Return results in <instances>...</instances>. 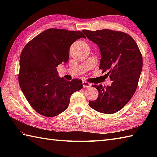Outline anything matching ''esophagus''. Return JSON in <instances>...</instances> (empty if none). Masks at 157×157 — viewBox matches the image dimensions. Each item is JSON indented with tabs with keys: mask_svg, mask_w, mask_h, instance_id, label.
<instances>
[{
	"mask_svg": "<svg viewBox=\"0 0 157 157\" xmlns=\"http://www.w3.org/2000/svg\"><path fill=\"white\" fill-rule=\"evenodd\" d=\"M83 86H84V88H90L91 86V84H90V83L87 82H83Z\"/></svg>",
	"mask_w": 157,
	"mask_h": 157,
	"instance_id": "34e87169",
	"label": "esophagus"
}]
</instances>
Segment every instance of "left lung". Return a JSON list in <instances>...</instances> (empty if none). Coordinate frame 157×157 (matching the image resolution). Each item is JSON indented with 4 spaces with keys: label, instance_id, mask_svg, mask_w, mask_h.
I'll use <instances>...</instances> for the list:
<instances>
[{
    "label": "left lung",
    "instance_id": "obj_1",
    "mask_svg": "<svg viewBox=\"0 0 157 157\" xmlns=\"http://www.w3.org/2000/svg\"><path fill=\"white\" fill-rule=\"evenodd\" d=\"M90 40L98 46L101 59L99 68L112 81L110 86L93 85L98 98L90 101L96 111L112 114L121 110L134 94L142 69V56L138 46L129 35L111 29H83Z\"/></svg>",
    "mask_w": 157,
    "mask_h": 157
}]
</instances>
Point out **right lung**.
<instances>
[{
	"label": "right lung",
	"instance_id": "add662e5",
	"mask_svg": "<svg viewBox=\"0 0 157 157\" xmlns=\"http://www.w3.org/2000/svg\"><path fill=\"white\" fill-rule=\"evenodd\" d=\"M85 36L79 31L48 29L23 48L19 60V82L29 104L43 116L55 117L68 108L73 93L82 81L60 78L56 67L69 61V48Z\"/></svg>",
	"mask_w": 157,
	"mask_h": 157
}]
</instances>
